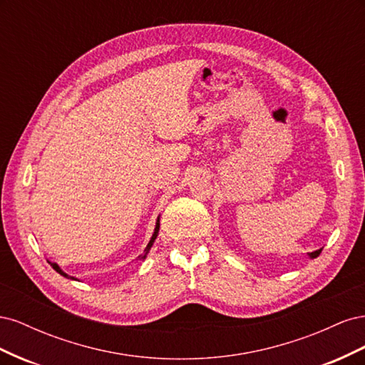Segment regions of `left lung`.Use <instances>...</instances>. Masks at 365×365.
I'll list each match as a JSON object with an SVG mask.
<instances>
[{
	"label": "left lung",
	"instance_id": "left-lung-1",
	"mask_svg": "<svg viewBox=\"0 0 365 365\" xmlns=\"http://www.w3.org/2000/svg\"><path fill=\"white\" fill-rule=\"evenodd\" d=\"M322 250H323V248H322ZM322 250H317V251L309 252V256H311L312 259H315V257H318V256H319V252H322Z\"/></svg>",
	"mask_w": 365,
	"mask_h": 365
}]
</instances>
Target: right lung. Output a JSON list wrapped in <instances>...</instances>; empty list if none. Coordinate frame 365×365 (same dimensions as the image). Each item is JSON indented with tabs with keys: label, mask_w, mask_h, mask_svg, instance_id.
<instances>
[{
	"label": "right lung",
	"mask_w": 365,
	"mask_h": 365,
	"mask_svg": "<svg viewBox=\"0 0 365 365\" xmlns=\"http://www.w3.org/2000/svg\"><path fill=\"white\" fill-rule=\"evenodd\" d=\"M158 230H160V219L157 220V225H155V231H153V235H152V237H150V240H149V244H148V247H146V252H149V250H150V247H152V244H153V242H155V239H157V236H158ZM146 256H143L141 259H145ZM53 268L54 269H56L61 275H63V277H68V279H73V277H70V275H67V274H65L63 271H61L59 269V267H58V264L56 263H53Z\"/></svg>",
	"instance_id": "right-lung-1"
}]
</instances>
